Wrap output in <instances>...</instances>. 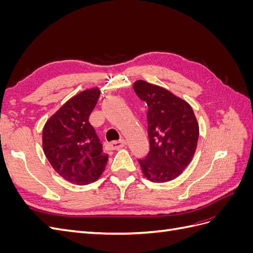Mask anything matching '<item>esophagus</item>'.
<instances>
[{
  "label": "esophagus",
  "mask_w": 253,
  "mask_h": 253,
  "mask_svg": "<svg viewBox=\"0 0 253 253\" xmlns=\"http://www.w3.org/2000/svg\"><path fill=\"white\" fill-rule=\"evenodd\" d=\"M125 145H126L125 140H115V141L108 143V149L109 150H118V149L124 148Z\"/></svg>",
  "instance_id": "34e87169"
}]
</instances>
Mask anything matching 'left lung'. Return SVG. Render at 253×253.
I'll return each mask as SVG.
<instances>
[{
    "mask_svg": "<svg viewBox=\"0 0 253 253\" xmlns=\"http://www.w3.org/2000/svg\"><path fill=\"white\" fill-rule=\"evenodd\" d=\"M135 93L149 106L150 150L138 162L145 177L166 182L179 176L196 150L198 125L191 106L169 90L145 81L134 84Z\"/></svg>",
    "mask_w": 253,
    "mask_h": 253,
    "instance_id": "1",
    "label": "left lung"
}]
</instances>
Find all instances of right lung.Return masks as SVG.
<instances>
[{
	"label": "right lung",
	"mask_w": 253,
	"mask_h": 253,
	"mask_svg": "<svg viewBox=\"0 0 253 253\" xmlns=\"http://www.w3.org/2000/svg\"><path fill=\"white\" fill-rule=\"evenodd\" d=\"M98 89H86L70 99L43 128V150L56 172L75 185L98 179L108 164L88 118L99 99Z\"/></svg>",
	"instance_id": "1"
}]
</instances>
